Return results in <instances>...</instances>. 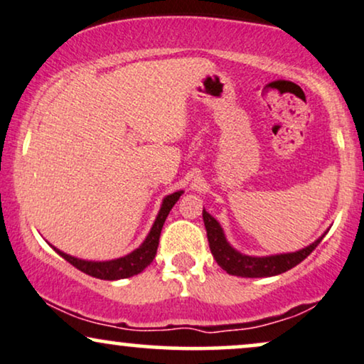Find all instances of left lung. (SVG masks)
<instances>
[{
	"label": "left lung",
	"instance_id": "obj_1",
	"mask_svg": "<svg viewBox=\"0 0 364 364\" xmlns=\"http://www.w3.org/2000/svg\"><path fill=\"white\" fill-rule=\"evenodd\" d=\"M203 222L206 228V235H208L210 250L216 264L227 270L230 275H238V277H272V275H279L282 272H287L292 267L301 264L307 255L311 254L314 248L319 245L323 237L317 238L311 245H307L302 250L292 252V254H279V255H269V257H250L243 255L237 252L225 238L223 228L220 223L211 216L208 211L203 208Z\"/></svg>",
	"mask_w": 364,
	"mask_h": 364
}]
</instances>
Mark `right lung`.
Wrapping results in <instances>:
<instances>
[{
  "label": "right lung",
  "mask_w": 364,
  "mask_h": 364,
  "mask_svg": "<svg viewBox=\"0 0 364 364\" xmlns=\"http://www.w3.org/2000/svg\"><path fill=\"white\" fill-rule=\"evenodd\" d=\"M181 195L183 191H176L173 193V195H168L164 198L149 235L146 237V240L141 243L139 248H136L134 252H131V254L126 257H121V259H116V260H107V262H92V260L75 259V257L63 254L62 250H58V248L55 247L53 250L57 252L60 257H63L67 262H70L75 269H79L84 274L92 275V277L95 279L119 280V279H127V277H132V275L141 274L156 257V252H158V245H159L161 230H163V225L166 222V216L169 215V211H171L174 203H176Z\"/></svg>",
  "instance_id": "1"
}]
</instances>
